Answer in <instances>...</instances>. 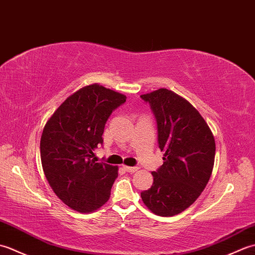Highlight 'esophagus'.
I'll list each match as a JSON object with an SVG mask.
<instances>
[{
    "mask_svg": "<svg viewBox=\"0 0 255 255\" xmlns=\"http://www.w3.org/2000/svg\"><path fill=\"white\" fill-rule=\"evenodd\" d=\"M124 169L126 170L127 172H129V173H134V172H136V171L138 170V167H137V166H127V165H124Z\"/></svg>",
    "mask_w": 255,
    "mask_h": 255,
    "instance_id": "esophagus-1",
    "label": "esophagus"
}]
</instances>
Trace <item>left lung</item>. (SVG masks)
Listing matches in <instances>:
<instances>
[{
	"mask_svg": "<svg viewBox=\"0 0 255 255\" xmlns=\"http://www.w3.org/2000/svg\"><path fill=\"white\" fill-rule=\"evenodd\" d=\"M140 97L149 103L164 151L163 164L152 172V186L141 192V198L155 215L171 217L188 208L207 185L215 138L196 108L174 92L159 89Z\"/></svg>",
	"mask_w": 255,
	"mask_h": 255,
	"instance_id": "left-lung-1",
	"label": "left lung"
}]
</instances>
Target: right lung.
<instances>
[{
  "instance_id": "right-lung-1",
  "label": "right lung",
  "mask_w": 255,
  "mask_h": 255,
  "mask_svg": "<svg viewBox=\"0 0 255 255\" xmlns=\"http://www.w3.org/2000/svg\"><path fill=\"white\" fill-rule=\"evenodd\" d=\"M126 96L99 84L70 95L45 125L40 158L52 191L70 208L93 213L111 196L118 167L95 162L111 114Z\"/></svg>"
}]
</instances>
